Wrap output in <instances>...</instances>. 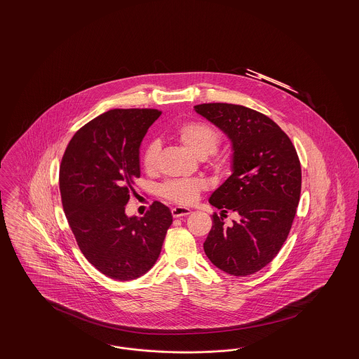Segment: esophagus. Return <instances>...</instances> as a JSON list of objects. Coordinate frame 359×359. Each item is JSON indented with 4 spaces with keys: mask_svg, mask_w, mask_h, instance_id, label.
<instances>
[{
    "mask_svg": "<svg viewBox=\"0 0 359 359\" xmlns=\"http://www.w3.org/2000/svg\"><path fill=\"white\" fill-rule=\"evenodd\" d=\"M171 212L173 218H180V217H186V215H188V214L191 212V210L186 208V207H173L171 210Z\"/></svg>",
    "mask_w": 359,
    "mask_h": 359,
    "instance_id": "1",
    "label": "esophagus"
}]
</instances>
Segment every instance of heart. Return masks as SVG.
<instances>
[{"label": "heart", "instance_id": "b5f03b06", "mask_svg": "<svg viewBox=\"0 0 359 359\" xmlns=\"http://www.w3.org/2000/svg\"><path fill=\"white\" fill-rule=\"evenodd\" d=\"M175 137L199 158L207 157V165L217 175H222L226 170V161L217 154V148L221 144V135L211 125L202 121H187L179 125L175 130ZM158 145L151 142L145 147L141 163L147 173H154L157 167ZM203 188V183L196 179L170 180L160 188V195L176 205H191Z\"/></svg>", "mask_w": 359, "mask_h": 359}]
</instances>
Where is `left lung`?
<instances>
[{"label":"left lung","instance_id":"1","mask_svg":"<svg viewBox=\"0 0 359 359\" xmlns=\"http://www.w3.org/2000/svg\"><path fill=\"white\" fill-rule=\"evenodd\" d=\"M195 111L223 130L233 144V173L210 198L221 210L203 248L226 273L249 276L266 266L288 238L302 191L296 149L281 128L253 109L233 103H202ZM239 215L231 226L222 218Z\"/></svg>","mask_w":359,"mask_h":359}]
</instances>
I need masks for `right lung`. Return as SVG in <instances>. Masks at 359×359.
Returning a JSON list of instances; mask_svg holds the SVG:
<instances>
[{"label":"right lung","instance_id":"right-lung-1","mask_svg":"<svg viewBox=\"0 0 359 359\" xmlns=\"http://www.w3.org/2000/svg\"><path fill=\"white\" fill-rule=\"evenodd\" d=\"M161 116L156 109H113L82 126L63 154L62 205L76 243L101 273L129 281L160 256L172 214L154 201L144 217H126L125 205L140 177V145Z\"/></svg>","mask_w":359,"mask_h":359}]
</instances>
